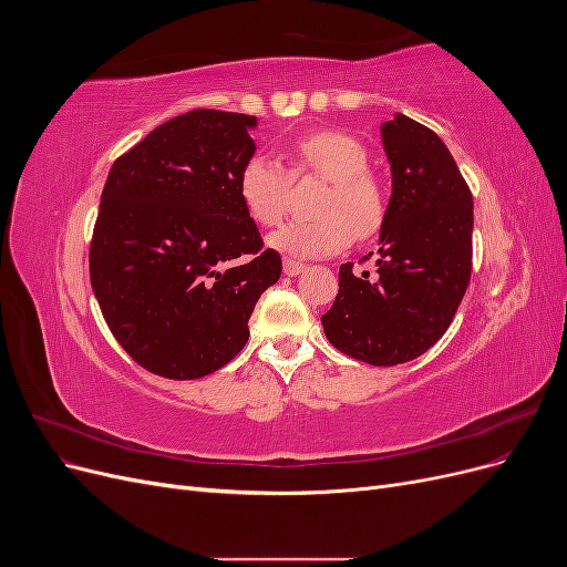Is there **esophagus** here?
<instances>
[{
    "instance_id": "1",
    "label": "esophagus",
    "mask_w": 567,
    "mask_h": 567,
    "mask_svg": "<svg viewBox=\"0 0 567 567\" xmlns=\"http://www.w3.org/2000/svg\"><path fill=\"white\" fill-rule=\"evenodd\" d=\"M305 262H298V260H290V257H286L284 260V274L286 277H298L300 271H305Z\"/></svg>"
}]
</instances>
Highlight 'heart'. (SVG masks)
<instances>
[{"instance_id":"b5f03b06","label":"heart","mask_w":567,"mask_h":567,"mask_svg":"<svg viewBox=\"0 0 567 567\" xmlns=\"http://www.w3.org/2000/svg\"><path fill=\"white\" fill-rule=\"evenodd\" d=\"M369 153L352 134L317 130L296 144L290 177L315 175L326 182L317 196L315 219L293 221L269 238V244L293 257L329 255L352 238H369L383 227L388 200L381 182L367 173ZM290 177L267 156H252L238 173V198L248 217L262 227L279 225L286 213Z\"/></svg>"}]
</instances>
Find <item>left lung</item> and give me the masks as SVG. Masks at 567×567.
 <instances>
[{"instance_id":"left-lung-1","label":"left lung","mask_w":567,"mask_h":567,"mask_svg":"<svg viewBox=\"0 0 567 567\" xmlns=\"http://www.w3.org/2000/svg\"><path fill=\"white\" fill-rule=\"evenodd\" d=\"M392 194L375 277L338 271V296L321 317L333 348L371 367L431 350L466 293L473 260V196L440 136L402 113L381 125Z\"/></svg>"}]
</instances>
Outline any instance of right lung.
<instances>
[{
  "label": "right lung",
  "instance_id": "add662e5",
  "mask_svg": "<svg viewBox=\"0 0 567 567\" xmlns=\"http://www.w3.org/2000/svg\"><path fill=\"white\" fill-rule=\"evenodd\" d=\"M255 115L196 109L120 156L101 194L90 279L123 350L173 381L203 379L244 350L281 255L238 198Z\"/></svg>",
  "mask_w": 567,
  "mask_h": 567
}]
</instances>
